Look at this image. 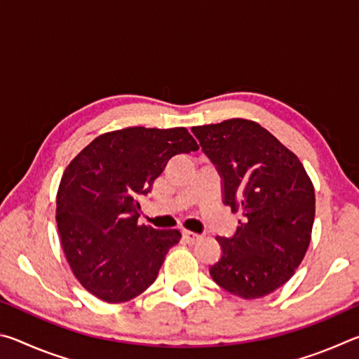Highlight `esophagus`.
Here are the masks:
<instances>
[{"label":"esophagus","instance_id":"1","mask_svg":"<svg viewBox=\"0 0 359 359\" xmlns=\"http://www.w3.org/2000/svg\"><path fill=\"white\" fill-rule=\"evenodd\" d=\"M203 236H199L196 233H191V231H184V239L187 244H196V242L201 239Z\"/></svg>","mask_w":359,"mask_h":359}]
</instances>
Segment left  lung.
<instances>
[{"instance_id":"left-lung-1","label":"left lung","mask_w":359,"mask_h":359,"mask_svg":"<svg viewBox=\"0 0 359 359\" xmlns=\"http://www.w3.org/2000/svg\"><path fill=\"white\" fill-rule=\"evenodd\" d=\"M223 179L224 204L242 212L233 238H218L217 285L242 299L272 293L294 276L311 244L315 190L302 163L259 123L229 118L193 126Z\"/></svg>"}]
</instances>
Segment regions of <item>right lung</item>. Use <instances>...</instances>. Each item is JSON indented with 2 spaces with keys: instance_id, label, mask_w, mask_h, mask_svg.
Instances as JSON below:
<instances>
[{
  "instance_id": "right-lung-1",
  "label": "right lung",
  "mask_w": 359,
  "mask_h": 359,
  "mask_svg": "<svg viewBox=\"0 0 359 359\" xmlns=\"http://www.w3.org/2000/svg\"><path fill=\"white\" fill-rule=\"evenodd\" d=\"M198 149L184 126H131L104 133L72 158L57 191L58 236L72 274L88 293L118 304L155 282L182 234L139 224V198L174 155Z\"/></svg>"
}]
</instances>
